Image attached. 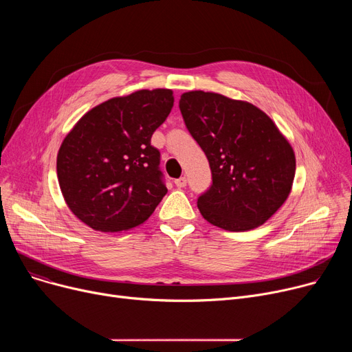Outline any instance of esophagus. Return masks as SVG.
<instances>
[{
  "label": "esophagus",
  "instance_id": "esophagus-1",
  "mask_svg": "<svg viewBox=\"0 0 352 352\" xmlns=\"http://www.w3.org/2000/svg\"><path fill=\"white\" fill-rule=\"evenodd\" d=\"M174 184L178 187V188H184L187 186V178L186 177H181V178H177L174 179Z\"/></svg>",
  "mask_w": 352,
  "mask_h": 352
}]
</instances>
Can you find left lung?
<instances>
[{
  "mask_svg": "<svg viewBox=\"0 0 352 352\" xmlns=\"http://www.w3.org/2000/svg\"><path fill=\"white\" fill-rule=\"evenodd\" d=\"M186 126L206 153L211 187L198 197L210 224L227 231L263 226L288 198L295 175L292 146L255 105L215 92L181 96Z\"/></svg>",
  "mask_w": 352,
  "mask_h": 352,
  "instance_id": "left-lung-1",
  "label": "left lung"
}]
</instances>
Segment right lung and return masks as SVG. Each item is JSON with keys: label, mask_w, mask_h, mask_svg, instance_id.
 Wrapping results in <instances>:
<instances>
[{"label": "right lung", "mask_w": 352, "mask_h": 352, "mask_svg": "<svg viewBox=\"0 0 352 352\" xmlns=\"http://www.w3.org/2000/svg\"><path fill=\"white\" fill-rule=\"evenodd\" d=\"M174 105L171 89H141L92 108L64 138L57 157L69 210L101 232L131 230L166 194L155 129Z\"/></svg>", "instance_id": "right-lung-1"}]
</instances>
